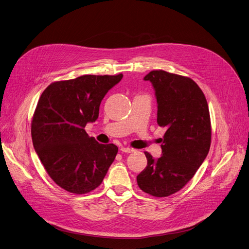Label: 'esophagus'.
Instances as JSON below:
<instances>
[{"instance_id":"1","label":"esophagus","mask_w":249,"mask_h":249,"mask_svg":"<svg viewBox=\"0 0 249 249\" xmlns=\"http://www.w3.org/2000/svg\"><path fill=\"white\" fill-rule=\"evenodd\" d=\"M120 150H121L122 152H125V153H131V152H134L135 149L129 148V147H121Z\"/></svg>"}]
</instances>
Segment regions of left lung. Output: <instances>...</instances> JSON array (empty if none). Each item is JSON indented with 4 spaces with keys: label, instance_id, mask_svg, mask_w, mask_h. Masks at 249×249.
I'll return each instance as SVG.
<instances>
[{
    "label": "left lung",
    "instance_id": "8db88e82",
    "mask_svg": "<svg viewBox=\"0 0 249 249\" xmlns=\"http://www.w3.org/2000/svg\"><path fill=\"white\" fill-rule=\"evenodd\" d=\"M150 81L157 100V123L166 128L162 156L145 152L147 166L137 176L140 189L155 197H167L183 188L206 158L211 143L206 98L196 83L163 70L144 77Z\"/></svg>",
    "mask_w": 249,
    "mask_h": 249
}]
</instances>
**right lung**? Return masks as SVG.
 I'll return each instance as SVG.
<instances>
[{"mask_svg": "<svg viewBox=\"0 0 249 249\" xmlns=\"http://www.w3.org/2000/svg\"><path fill=\"white\" fill-rule=\"evenodd\" d=\"M123 75H83L50 84L33 115V145L44 168L57 185L86 194L102 183L118 147L89 137L85 126L95 122L107 92Z\"/></svg>", "mask_w": 249, "mask_h": 249, "instance_id": "obj_1", "label": "right lung"}]
</instances>
